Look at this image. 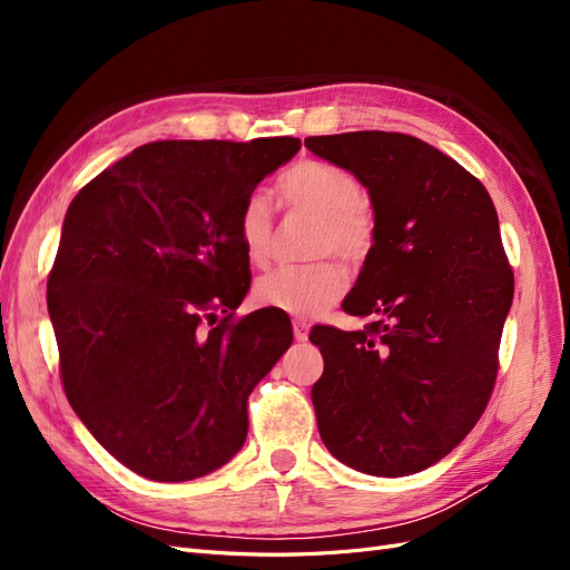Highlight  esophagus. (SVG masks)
<instances>
[{"instance_id":"1","label":"esophagus","mask_w":570,"mask_h":570,"mask_svg":"<svg viewBox=\"0 0 570 570\" xmlns=\"http://www.w3.org/2000/svg\"><path fill=\"white\" fill-rule=\"evenodd\" d=\"M292 331H295L297 342H304L308 337V323L304 318H295L292 321Z\"/></svg>"}]
</instances>
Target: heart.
<instances>
[{
    "instance_id": "b5f03b06",
    "label": "heart",
    "mask_w": 570,
    "mask_h": 570,
    "mask_svg": "<svg viewBox=\"0 0 570 570\" xmlns=\"http://www.w3.org/2000/svg\"><path fill=\"white\" fill-rule=\"evenodd\" d=\"M281 199L292 212L316 216L312 254H340L347 264H361L375 243V218L364 187L347 170L323 161H299L281 178ZM237 235L254 266L266 264L275 245L271 202L252 193L237 216ZM344 289V271L331 258L306 266H281L254 285V299L266 308L292 316H318L331 308Z\"/></svg>"
}]
</instances>
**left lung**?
I'll return each mask as SVG.
<instances>
[{
  "label": "left lung",
  "instance_id": "left-lung-1",
  "mask_svg": "<svg viewBox=\"0 0 570 570\" xmlns=\"http://www.w3.org/2000/svg\"><path fill=\"white\" fill-rule=\"evenodd\" d=\"M368 189L375 243L342 302L364 331L316 325L318 433L335 459L383 478L419 473L471 433L494 387L513 273L478 178L404 132L306 137Z\"/></svg>",
  "mask_w": 570,
  "mask_h": 570
}]
</instances>
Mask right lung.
<instances>
[{
    "instance_id": "1",
    "label": "right lung",
    "mask_w": 570,
    "mask_h": 570,
    "mask_svg": "<svg viewBox=\"0 0 570 570\" xmlns=\"http://www.w3.org/2000/svg\"><path fill=\"white\" fill-rule=\"evenodd\" d=\"M299 147L149 142L68 206L47 281L61 383L95 440L137 475L195 480L243 450L247 400L292 327L278 308L233 321L252 281L237 216Z\"/></svg>"
}]
</instances>
